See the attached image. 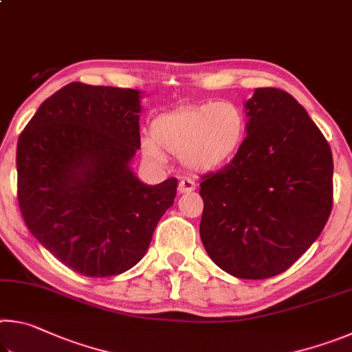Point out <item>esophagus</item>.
<instances>
[{"instance_id": "1", "label": "esophagus", "mask_w": 352, "mask_h": 352, "mask_svg": "<svg viewBox=\"0 0 352 352\" xmlns=\"http://www.w3.org/2000/svg\"><path fill=\"white\" fill-rule=\"evenodd\" d=\"M195 186H197V184H195L194 180H190V178H182L180 183H178V192H190V190L195 189Z\"/></svg>"}]
</instances>
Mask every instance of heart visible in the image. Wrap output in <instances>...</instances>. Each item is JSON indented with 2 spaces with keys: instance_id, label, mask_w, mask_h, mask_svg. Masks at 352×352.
<instances>
[{
  "instance_id": "b5f03b06",
  "label": "heart",
  "mask_w": 352,
  "mask_h": 352,
  "mask_svg": "<svg viewBox=\"0 0 352 352\" xmlns=\"http://www.w3.org/2000/svg\"><path fill=\"white\" fill-rule=\"evenodd\" d=\"M245 132V115L230 100L184 105L153 119L142 151L157 163H164L170 153L182 158L184 168L211 172L234 157Z\"/></svg>"
}]
</instances>
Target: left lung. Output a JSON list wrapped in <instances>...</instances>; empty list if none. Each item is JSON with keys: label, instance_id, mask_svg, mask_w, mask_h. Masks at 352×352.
Masks as SVG:
<instances>
[{"label": "left lung", "instance_id": "left-lung-1", "mask_svg": "<svg viewBox=\"0 0 352 352\" xmlns=\"http://www.w3.org/2000/svg\"><path fill=\"white\" fill-rule=\"evenodd\" d=\"M247 138L231 162L201 177L200 237L223 272L276 276L323 231L332 210V152L305 107L279 88L245 102Z\"/></svg>", "mask_w": 352, "mask_h": 352}]
</instances>
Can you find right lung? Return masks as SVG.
<instances>
[{"label": "right lung", "mask_w": 352, "mask_h": 352, "mask_svg": "<svg viewBox=\"0 0 352 352\" xmlns=\"http://www.w3.org/2000/svg\"><path fill=\"white\" fill-rule=\"evenodd\" d=\"M140 91L71 82L40 105L16 144V197L28 230L76 273L115 276L146 254L174 205L177 178L148 186L130 170Z\"/></svg>", "instance_id": "right-lung-1"}]
</instances>
